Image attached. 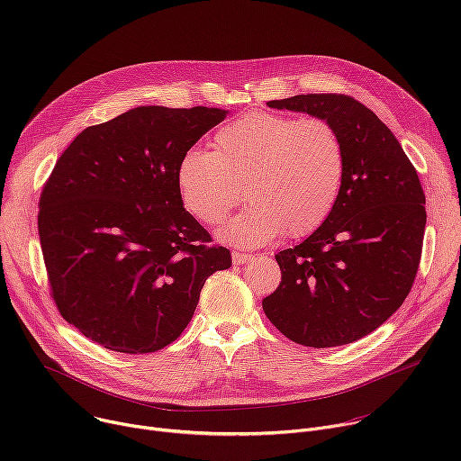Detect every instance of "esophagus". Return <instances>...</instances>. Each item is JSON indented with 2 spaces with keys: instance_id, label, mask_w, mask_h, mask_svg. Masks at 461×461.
<instances>
[{
  "instance_id": "1",
  "label": "esophagus",
  "mask_w": 461,
  "mask_h": 461,
  "mask_svg": "<svg viewBox=\"0 0 461 461\" xmlns=\"http://www.w3.org/2000/svg\"><path fill=\"white\" fill-rule=\"evenodd\" d=\"M231 258H233V265H246V262H249L253 258V255L249 253H240V251H233L231 253Z\"/></svg>"
}]
</instances>
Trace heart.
<instances>
[{
	"label": "heart",
	"instance_id": "1",
	"mask_svg": "<svg viewBox=\"0 0 461 461\" xmlns=\"http://www.w3.org/2000/svg\"><path fill=\"white\" fill-rule=\"evenodd\" d=\"M345 169L334 123L249 111L217 131L212 151L193 148L182 155L176 187L189 213L217 226L242 201L244 184L251 204L219 235L260 246L286 231L299 239L319 230L339 201Z\"/></svg>",
	"mask_w": 461,
	"mask_h": 461
}]
</instances>
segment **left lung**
Instances as JSON below:
<instances>
[{"label":"left lung","mask_w":461,"mask_h":461,"mask_svg":"<svg viewBox=\"0 0 461 461\" xmlns=\"http://www.w3.org/2000/svg\"><path fill=\"white\" fill-rule=\"evenodd\" d=\"M324 118L339 131L347 169L328 221L276 255L281 285L262 310L294 343L328 348L354 343L407 299L427 222L418 173L392 131L347 95H297L268 102Z\"/></svg>","instance_id":"left-lung-1"}]
</instances>
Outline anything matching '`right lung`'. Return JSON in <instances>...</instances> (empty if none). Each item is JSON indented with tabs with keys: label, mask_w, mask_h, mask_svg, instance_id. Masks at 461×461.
Segmentation results:
<instances>
[{
	"label": "right lung",
	"mask_w": 461,
	"mask_h": 461,
	"mask_svg": "<svg viewBox=\"0 0 461 461\" xmlns=\"http://www.w3.org/2000/svg\"><path fill=\"white\" fill-rule=\"evenodd\" d=\"M228 111L140 105L91 125L58 158L38 233L61 317L122 354L173 343L228 248L184 210L176 167Z\"/></svg>",
	"instance_id": "1"
}]
</instances>
